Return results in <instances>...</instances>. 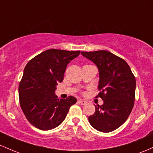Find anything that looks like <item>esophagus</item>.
<instances>
[{"label": "esophagus", "instance_id": "1", "mask_svg": "<svg viewBox=\"0 0 153 153\" xmlns=\"http://www.w3.org/2000/svg\"><path fill=\"white\" fill-rule=\"evenodd\" d=\"M78 102H79V103H80L81 105H85L86 103H87V101L83 100H79Z\"/></svg>", "mask_w": 153, "mask_h": 153}]
</instances>
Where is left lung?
I'll return each instance as SVG.
<instances>
[{
	"mask_svg": "<svg viewBox=\"0 0 153 153\" xmlns=\"http://www.w3.org/2000/svg\"><path fill=\"white\" fill-rule=\"evenodd\" d=\"M97 66L99 71L97 97L103 100L95 106L88 118L91 126L101 132H111L121 126L131 114L135 100L136 79L128 63L107 51L81 52Z\"/></svg>",
	"mask_w": 153,
	"mask_h": 153,
	"instance_id": "8db88e82",
	"label": "left lung"
}]
</instances>
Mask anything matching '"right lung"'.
<instances>
[{
    "label": "right lung",
    "mask_w": 153,
    "mask_h": 153,
    "mask_svg": "<svg viewBox=\"0 0 153 153\" xmlns=\"http://www.w3.org/2000/svg\"><path fill=\"white\" fill-rule=\"evenodd\" d=\"M79 51L50 49L27 63L19 85L21 108L31 124L41 130L59 126L77 100L69 96L58 99L56 85L63 79L66 66Z\"/></svg>",
    "instance_id": "obj_1"
}]
</instances>
